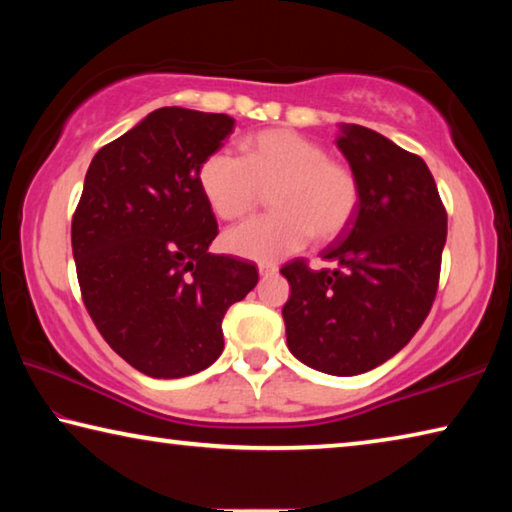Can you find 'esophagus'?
Segmentation results:
<instances>
[{"label":"esophagus","mask_w":512,"mask_h":512,"mask_svg":"<svg viewBox=\"0 0 512 512\" xmlns=\"http://www.w3.org/2000/svg\"><path fill=\"white\" fill-rule=\"evenodd\" d=\"M257 268H259V275H264V277L277 273V266L273 262H262Z\"/></svg>","instance_id":"34e87169"}]
</instances>
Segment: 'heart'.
Masks as SVG:
<instances>
[{
  "label": "heart",
  "instance_id": "b5f03b06",
  "mask_svg": "<svg viewBox=\"0 0 512 512\" xmlns=\"http://www.w3.org/2000/svg\"><path fill=\"white\" fill-rule=\"evenodd\" d=\"M198 187L212 212L235 221L268 192L273 212L239 223L223 235L232 255L275 262L316 241H334L359 212L361 185L348 164L332 160L323 144L289 128L244 137L241 160L214 151L198 164Z\"/></svg>",
  "mask_w": 512,
  "mask_h": 512
}]
</instances>
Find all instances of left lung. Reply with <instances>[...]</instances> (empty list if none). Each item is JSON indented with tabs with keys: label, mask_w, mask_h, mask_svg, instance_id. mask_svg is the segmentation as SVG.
<instances>
[{
	"label": "left lung",
	"mask_w": 512,
	"mask_h": 512,
	"mask_svg": "<svg viewBox=\"0 0 512 512\" xmlns=\"http://www.w3.org/2000/svg\"><path fill=\"white\" fill-rule=\"evenodd\" d=\"M336 146L359 178V212L323 250L339 268L314 271L305 259L282 266L291 284L282 318L293 357L352 377L395 357L429 316L447 212L420 155L357 124L341 126Z\"/></svg>",
	"instance_id": "left-lung-1"
}]
</instances>
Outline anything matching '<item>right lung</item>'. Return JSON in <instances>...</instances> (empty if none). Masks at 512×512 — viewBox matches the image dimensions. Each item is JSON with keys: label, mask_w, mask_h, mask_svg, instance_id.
Returning <instances> with one entry per match:
<instances>
[{"label": "right lung", "mask_w": 512, "mask_h": 512, "mask_svg": "<svg viewBox=\"0 0 512 512\" xmlns=\"http://www.w3.org/2000/svg\"><path fill=\"white\" fill-rule=\"evenodd\" d=\"M235 119L160 108L99 149L72 219L83 305L135 370L178 379L223 352V316L259 280L255 264L212 255L219 235L198 164Z\"/></svg>", "instance_id": "1"}]
</instances>
